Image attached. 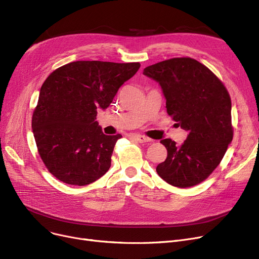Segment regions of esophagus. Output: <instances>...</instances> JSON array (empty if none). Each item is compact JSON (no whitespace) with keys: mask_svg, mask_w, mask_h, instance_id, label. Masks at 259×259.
I'll return each instance as SVG.
<instances>
[{"mask_svg":"<svg viewBox=\"0 0 259 259\" xmlns=\"http://www.w3.org/2000/svg\"><path fill=\"white\" fill-rule=\"evenodd\" d=\"M131 137L135 141H138L139 143H151L152 142L151 139H149V138H147V137H145V135H142V134H133V135H131Z\"/></svg>","mask_w":259,"mask_h":259,"instance_id":"34e87169","label":"esophagus"}]
</instances>
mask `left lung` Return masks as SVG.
Returning a JSON list of instances; mask_svg holds the SVG:
<instances>
[{"instance_id": "left-lung-1", "label": "left lung", "mask_w": 259, "mask_h": 259, "mask_svg": "<svg viewBox=\"0 0 259 259\" xmlns=\"http://www.w3.org/2000/svg\"><path fill=\"white\" fill-rule=\"evenodd\" d=\"M143 74L157 81L167 112L188 132L182 145L161 140L168 151L156 172L168 184L195 186L220 165L233 139L231 99L222 81L205 65L175 58L146 67Z\"/></svg>"}]
</instances>
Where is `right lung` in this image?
Returning <instances> with one entry per match:
<instances>
[{"label":"right lung","mask_w":259,"mask_h":259,"mask_svg":"<svg viewBox=\"0 0 259 259\" xmlns=\"http://www.w3.org/2000/svg\"><path fill=\"white\" fill-rule=\"evenodd\" d=\"M140 67V63L77 61L46 78L32 115V131L40 158L58 180L86 186L110 168L121 135L103 133L95 120L98 110L109 107Z\"/></svg>","instance_id":"obj_1"}]
</instances>
